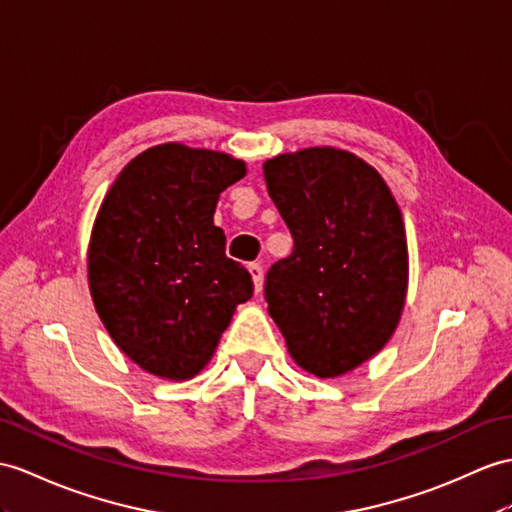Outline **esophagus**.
Instances as JSON below:
<instances>
[{"mask_svg": "<svg viewBox=\"0 0 512 512\" xmlns=\"http://www.w3.org/2000/svg\"><path fill=\"white\" fill-rule=\"evenodd\" d=\"M249 273H252V280H254V289L256 293L263 291V284H265V273H263V267H260L258 263H249L247 265Z\"/></svg>", "mask_w": 512, "mask_h": 512, "instance_id": "34e87169", "label": "esophagus"}]
</instances>
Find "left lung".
<instances>
[{
  "instance_id": "8db88e82",
  "label": "left lung",
  "mask_w": 512,
  "mask_h": 512,
  "mask_svg": "<svg viewBox=\"0 0 512 512\" xmlns=\"http://www.w3.org/2000/svg\"><path fill=\"white\" fill-rule=\"evenodd\" d=\"M265 182L293 252L265 280L269 315L295 363L336 378L378 354L400 321L408 249L380 173L334 147L265 162Z\"/></svg>"
}]
</instances>
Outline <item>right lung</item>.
<instances>
[{"mask_svg": "<svg viewBox=\"0 0 512 512\" xmlns=\"http://www.w3.org/2000/svg\"><path fill=\"white\" fill-rule=\"evenodd\" d=\"M243 176L241 160L167 143L136 156L99 208L89 245L97 315L154 376L202 371L236 304L254 293L213 223L219 195Z\"/></svg>", "mask_w": 512, "mask_h": 512, "instance_id": "right-lung-1", "label": "right lung"}]
</instances>
